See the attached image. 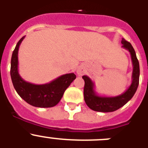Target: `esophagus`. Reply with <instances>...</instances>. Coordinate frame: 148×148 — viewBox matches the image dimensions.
<instances>
[{
  "instance_id": "34e87169",
  "label": "esophagus",
  "mask_w": 148,
  "mask_h": 148,
  "mask_svg": "<svg viewBox=\"0 0 148 148\" xmlns=\"http://www.w3.org/2000/svg\"><path fill=\"white\" fill-rule=\"evenodd\" d=\"M76 73H77V75H82L84 74V69L82 66H79V67L76 70Z\"/></svg>"
}]
</instances>
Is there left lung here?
<instances>
[{
  "label": "left lung",
  "instance_id": "left-lung-1",
  "mask_svg": "<svg viewBox=\"0 0 148 148\" xmlns=\"http://www.w3.org/2000/svg\"><path fill=\"white\" fill-rule=\"evenodd\" d=\"M122 47L129 51L131 56L133 64L132 73V82L130 87L125 92L116 96H102L98 95L95 90V84L87 75H83L82 78L84 80V98L86 104L89 108L94 111L108 113L113 112L119 109L133 98L138 88L139 82V63L137 59L136 52L131 44L122 38Z\"/></svg>",
  "mask_w": 148,
  "mask_h": 148
}]
</instances>
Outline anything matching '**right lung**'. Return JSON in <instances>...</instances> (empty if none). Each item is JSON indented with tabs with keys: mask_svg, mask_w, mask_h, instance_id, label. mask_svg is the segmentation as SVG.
<instances>
[{
	"mask_svg": "<svg viewBox=\"0 0 148 148\" xmlns=\"http://www.w3.org/2000/svg\"><path fill=\"white\" fill-rule=\"evenodd\" d=\"M22 37L16 44L11 58L12 82L16 92L21 97L30 105L37 108H52L60 101L70 84L75 80L76 75L74 73L62 75L44 84H35L23 80L18 73V49L22 40Z\"/></svg>",
	"mask_w": 148,
	"mask_h": 148,
	"instance_id": "1",
	"label": "right lung"
}]
</instances>
